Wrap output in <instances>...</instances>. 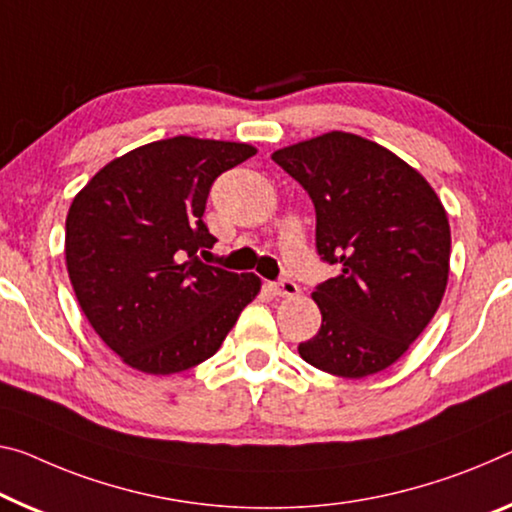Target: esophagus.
I'll return each instance as SVG.
<instances>
[{"mask_svg":"<svg viewBox=\"0 0 512 512\" xmlns=\"http://www.w3.org/2000/svg\"><path fill=\"white\" fill-rule=\"evenodd\" d=\"M272 290H274V295H279V297H295L297 293H300V286L290 279H281L277 283H272Z\"/></svg>","mask_w":512,"mask_h":512,"instance_id":"1","label":"esophagus"}]
</instances>
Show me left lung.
Listing matches in <instances>:
<instances>
[{
	"label": "left lung",
	"instance_id": "8db88e82",
	"mask_svg": "<svg viewBox=\"0 0 512 512\" xmlns=\"http://www.w3.org/2000/svg\"><path fill=\"white\" fill-rule=\"evenodd\" d=\"M272 160L309 192L318 254L341 267L313 290L322 325L297 352L336 377L384 371L442 304L451 270L442 201L396 153L352 132L279 148Z\"/></svg>",
	"mask_w": 512,
	"mask_h": 512
}]
</instances>
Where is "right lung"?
Returning <instances> with one entry per match:
<instances>
[{"label":"right lung","mask_w":512,"mask_h":512,"mask_svg":"<svg viewBox=\"0 0 512 512\" xmlns=\"http://www.w3.org/2000/svg\"><path fill=\"white\" fill-rule=\"evenodd\" d=\"M256 155L242 141L178 135L105 164L66 217V267L82 313L135 371L171 375L222 348L261 293L256 274L199 261L215 245L203 210L219 174Z\"/></svg>","instance_id":"1"}]
</instances>
